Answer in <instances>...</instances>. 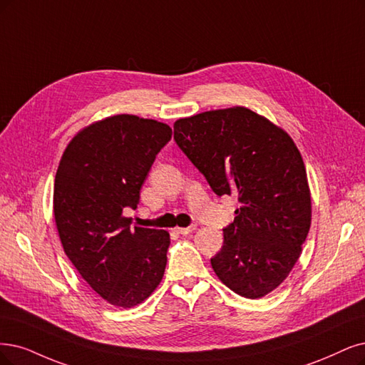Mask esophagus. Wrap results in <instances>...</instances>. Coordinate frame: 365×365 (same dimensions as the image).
<instances>
[{
	"mask_svg": "<svg viewBox=\"0 0 365 365\" xmlns=\"http://www.w3.org/2000/svg\"><path fill=\"white\" fill-rule=\"evenodd\" d=\"M195 230V225H190V227H182V228H178V233L180 235H190Z\"/></svg>",
	"mask_w": 365,
	"mask_h": 365,
	"instance_id": "1",
	"label": "esophagus"
}]
</instances>
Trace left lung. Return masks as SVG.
Segmentation results:
<instances>
[{
    "label": "left lung",
    "mask_w": 365,
    "mask_h": 365,
    "mask_svg": "<svg viewBox=\"0 0 365 365\" xmlns=\"http://www.w3.org/2000/svg\"><path fill=\"white\" fill-rule=\"evenodd\" d=\"M174 141L218 197L240 207L210 259L235 293L257 299L277 289L298 262L312 224L302 156L289 135L244 106L206 111L174 123Z\"/></svg>",
    "instance_id": "obj_1"
}]
</instances>
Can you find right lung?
<instances>
[{"instance_id": "obj_1", "label": "right lung", "mask_w": 365, "mask_h": 365, "mask_svg": "<svg viewBox=\"0 0 365 365\" xmlns=\"http://www.w3.org/2000/svg\"><path fill=\"white\" fill-rule=\"evenodd\" d=\"M171 133L156 120L108 117L81 130L60 160L53 217L64 252L111 305L141 304L164 277L170 235L130 228L123 210L140 203L141 186Z\"/></svg>"}]
</instances>
